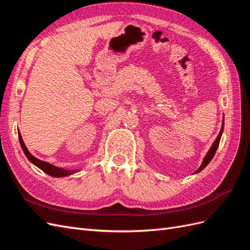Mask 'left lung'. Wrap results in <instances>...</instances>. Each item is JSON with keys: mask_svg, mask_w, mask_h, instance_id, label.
Instances as JSON below:
<instances>
[{"mask_svg": "<svg viewBox=\"0 0 250 250\" xmlns=\"http://www.w3.org/2000/svg\"><path fill=\"white\" fill-rule=\"evenodd\" d=\"M223 129H224V118H223V122H222V126H221V130H220V133L218 134V137H217V139L215 140V142L213 143V145H211V147L209 148V150L208 151V153L206 154V156H204V158H203V162H202V164H201V166L199 167V169L196 171L195 173H198V172H200V171H202L204 168L207 167V166L209 164V162L211 161V158L214 157V155H215V153H216V151H217V149H218V146H219V143H220V139H221V135H222V133H223Z\"/></svg>", "mask_w": 250, "mask_h": 250, "instance_id": "obj_1", "label": "left lung"}]
</instances>
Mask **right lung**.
Segmentation results:
<instances>
[{"label":"right lung","mask_w":250,"mask_h":250,"mask_svg":"<svg viewBox=\"0 0 250 250\" xmlns=\"http://www.w3.org/2000/svg\"><path fill=\"white\" fill-rule=\"evenodd\" d=\"M19 140L21 143V149H22V151H24V153L27 156L28 160L33 165H35L36 167H39L41 170H42L44 173H47L48 175L53 176V177H64V176H69V175H72V174H74V173L78 172V170H65L62 168H58V167H56V166H53L47 162H42V161L39 160V158L33 156L28 151L24 141H22V138H21L20 131H19Z\"/></svg>","instance_id":"obj_1"}]
</instances>
